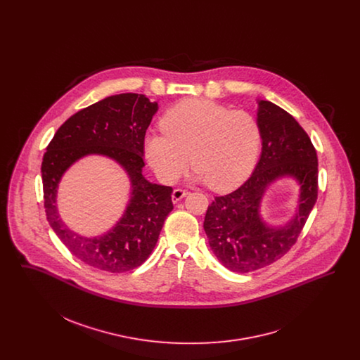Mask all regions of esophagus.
I'll use <instances>...</instances> for the list:
<instances>
[{
    "label": "esophagus",
    "instance_id": "obj_1",
    "mask_svg": "<svg viewBox=\"0 0 360 360\" xmlns=\"http://www.w3.org/2000/svg\"><path fill=\"white\" fill-rule=\"evenodd\" d=\"M188 190H184V188H175L174 191H172V202H178V201H181L185 195H188Z\"/></svg>",
    "mask_w": 360,
    "mask_h": 360
}]
</instances>
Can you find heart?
Masks as SVG:
<instances>
[{"mask_svg": "<svg viewBox=\"0 0 360 360\" xmlns=\"http://www.w3.org/2000/svg\"><path fill=\"white\" fill-rule=\"evenodd\" d=\"M160 125L163 132L147 135L144 148L163 182H175L191 155L197 178L216 191H228L239 186L257 163L262 131L247 110L190 98L172 106Z\"/></svg>", "mask_w": 360, "mask_h": 360, "instance_id": "heart-1", "label": "heart"}]
</instances>
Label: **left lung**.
<instances>
[{
	"label": "left lung",
	"mask_w": 360,
	"mask_h": 360,
	"mask_svg": "<svg viewBox=\"0 0 360 360\" xmlns=\"http://www.w3.org/2000/svg\"><path fill=\"white\" fill-rule=\"evenodd\" d=\"M262 155L252 175L235 191L214 197L207 206L204 229L209 245L224 266L251 273L286 255L297 243L319 194V160L305 129L290 113L270 101H259ZM283 176L302 185L300 207L285 227L261 221L258 204L265 188Z\"/></svg>",
	"instance_id": "obj_1"
}]
</instances>
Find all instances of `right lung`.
I'll use <instances>...</instances> for the list:
<instances>
[{
	"label": "right lung",
	"instance_id": "right-lung-1",
	"mask_svg": "<svg viewBox=\"0 0 360 360\" xmlns=\"http://www.w3.org/2000/svg\"><path fill=\"white\" fill-rule=\"evenodd\" d=\"M158 103L144 94L106 97L72 115L52 137L41 162L47 220L74 257L109 273L136 269L151 255L166 217L172 212V188L148 182L144 167V137ZM89 153L106 154L129 172L133 197L117 226L100 238L74 234L58 219L54 202L57 184L69 166Z\"/></svg>",
	"mask_w": 360,
	"mask_h": 360
}]
</instances>
